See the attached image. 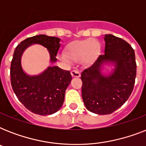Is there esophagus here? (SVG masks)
Wrapping results in <instances>:
<instances>
[{"mask_svg":"<svg viewBox=\"0 0 146 146\" xmlns=\"http://www.w3.org/2000/svg\"><path fill=\"white\" fill-rule=\"evenodd\" d=\"M71 75L73 77H80V73L77 70H73L71 71Z\"/></svg>","mask_w":146,"mask_h":146,"instance_id":"esophagus-1","label":"esophagus"}]
</instances>
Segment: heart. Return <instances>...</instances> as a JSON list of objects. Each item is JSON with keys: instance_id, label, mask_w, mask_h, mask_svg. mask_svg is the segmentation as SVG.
<instances>
[{"instance_id": "obj_1", "label": "heart", "mask_w": 146, "mask_h": 146, "mask_svg": "<svg viewBox=\"0 0 146 146\" xmlns=\"http://www.w3.org/2000/svg\"><path fill=\"white\" fill-rule=\"evenodd\" d=\"M98 50V44L96 40L87 39L73 43L66 50V55L61 54L60 58L66 62L80 61L82 59L86 64L93 61Z\"/></svg>"}]
</instances>
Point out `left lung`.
Returning <instances> with one entry per match:
<instances>
[{
    "mask_svg": "<svg viewBox=\"0 0 146 146\" xmlns=\"http://www.w3.org/2000/svg\"><path fill=\"white\" fill-rule=\"evenodd\" d=\"M104 53L81 73L82 98L89 111L109 114L122 106L131 95L136 76L135 52L131 45L114 35H104ZM115 69L108 76L100 72L104 64Z\"/></svg>",
    "mask_w": 146,
    "mask_h": 146,
    "instance_id": "1",
    "label": "left lung"
}]
</instances>
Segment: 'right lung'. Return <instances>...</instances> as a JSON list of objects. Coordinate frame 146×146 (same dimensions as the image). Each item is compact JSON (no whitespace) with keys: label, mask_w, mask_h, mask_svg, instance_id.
Returning <instances> with one entry per match:
<instances>
[{"label":"right lung","mask_w":146,"mask_h":146,"mask_svg":"<svg viewBox=\"0 0 146 146\" xmlns=\"http://www.w3.org/2000/svg\"><path fill=\"white\" fill-rule=\"evenodd\" d=\"M60 39L45 35L26 38L14 50L10 66V82L19 101L33 113L48 115L56 113L63 105L65 92L72 80L69 70L57 66H48L39 75L29 76L22 68L23 53L33 44H41L50 54L51 63L57 61Z\"/></svg>","instance_id":"add662e5"}]
</instances>
